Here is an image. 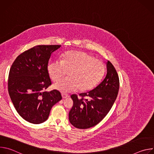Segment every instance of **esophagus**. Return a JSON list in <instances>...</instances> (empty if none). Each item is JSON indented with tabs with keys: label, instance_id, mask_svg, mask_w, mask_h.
<instances>
[{
	"label": "esophagus",
	"instance_id": "34e87169",
	"mask_svg": "<svg viewBox=\"0 0 154 154\" xmlns=\"http://www.w3.org/2000/svg\"><path fill=\"white\" fill-rule=\"evenodd\" d=\"M61 96H62L63 99H66V98H68V97H69V95H68V94H61Z\"/></svg>",
	"mask_w": 154,
	"mask_h": 154
}]
</instances>
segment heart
Returning a JSON list of instances; mask_svg holds the SVG:
<instances>
[{
    "label": "heart",
    "instance_id": "b5f03b06",
    "mask_svg": "<svg viewBox=\"0 0 154 154\" xmlns=\"http://www.w3.org/2000/svg\"><path fill=\"white\" fill-rule=\"evenodd\" d=\"M48 69L54 82L61 80L69 73L68 79L54 85L55 89L64 93L75 91L78 89L80 91L93 89L101 80L105 71L102 61L80 51L69 52L62 60L49 63Z\"/></svg>",
    "mask_w": 154,
    "mask_h": 154
}]
</instances>
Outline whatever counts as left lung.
I'll return each instance as SVG.
<instances>
[{
	"instance_id": "left-lung-1",
	"label": "left lung",
	"mask_w": 154,
	"mask_h": 154,
	"mask_svg": "<svg viewBox=\"0 0 154 154\" xmlns=\"http://www.w3.org/2000/svg\"><path fill=\"white\" fill-rule=\"evenodd\" d=\"M106 75L95 88L81 93L82 98L71 95L74 102L69 113L71 124L80 129L89 128L100 122L110 110L118 96L119 81L113 65L107 61Z\"/></svg>"
}]
</instances>
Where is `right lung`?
Masks as SVG:
<instances>
[{"label":"right lung","mask_w":154,"mask_h":154,"mask_svg":"<svg viewBox=\"0 0 154 154\" xmlns=\"http://www.w3.org/2000/svg\"><path fill=\"white\" fill-rule=\"evenodd\" d=\"M61 45H38L20 54L10 70L8 89L19 115L35 124L46 121L52 107L61 100L54 90L46 91L51 85L48 66L52 52Z\"/></svg>","instance_id":"add662e5"}]
</instances>
